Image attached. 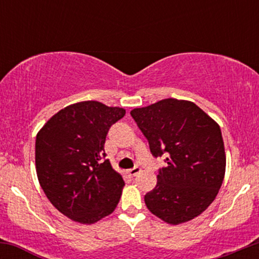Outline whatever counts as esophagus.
<instances>
[{
    "label": "esophagus",
    "instance_id": "1",
    "mask_svg": "<svg viewBox=\"0 0 259 259\" xmlns=\"http://www.w3.org/2000/svg\"><path fill=\"white\" fill-rule=\"evenodd\" d=\"M140 171H141V169H140L139 167H135L133 169H129V170H126V174L129 175L130 178H134V177H136V175H138Z\"/></svg>",
    "mask_w": 259,
    "mask_h": 259
}]
</instances>
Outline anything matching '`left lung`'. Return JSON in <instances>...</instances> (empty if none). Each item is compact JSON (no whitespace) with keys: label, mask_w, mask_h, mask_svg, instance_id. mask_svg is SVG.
<instances>
[{"label":"left lung","mask_w":259,"mask_h":259,"mask_svg":"<svg viewBox=\"0 0 259 259\" xmlns=\"http://www.w3.org/2000/svg\"><path fill=\"white\" fill-rule=\"evenodd\" d=\"M154 157L167 156L157 185L145 195L150 212L170 225L196 218L209 207L225 175L221 127L194 102L165 99L130 112Z\"/></svg>","instance_id":"obj_1"}]
</instances>
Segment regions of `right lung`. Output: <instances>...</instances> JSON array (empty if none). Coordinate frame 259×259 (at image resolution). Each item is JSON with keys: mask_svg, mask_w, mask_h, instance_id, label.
Returning <instances> with one entry per match:
<instances>
[{"mask_svg": "<svg viewBox=\"0 0 259 259\" xmlns=\"http://www.w3.org/2000/svg\"><path fill=\"white\" fill-rule=\"evenodd\" d=\"M124 115L120 107L82 101L56 113L37 133L38 183L67 218L90 225L117 207L125 184L109 159L103 160V146L109 127Z\"/></svg>", "mask_w": 259, "mask_h": 259, "instance_id": "add662e5", "label": "right lung"}]
</instances>
